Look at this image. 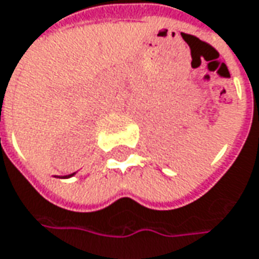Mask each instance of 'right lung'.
<instances>
[{
  "label": "right lung",
  "mask_w": 259,
  "mask_h": 259,
  "mask_svg": "<svg viewBox=\"0 0 259 259\" xmlns=\"http://www.w3.org/2000/svg\"><path fill=\"white\" fill-rule=\"evenodd\" d=\"M76 173H72V174H69V176H62L60 179H69V177H72V176H75Z\"/></svg>",
  "instance_id": "add662e5"
}]
</instances>
